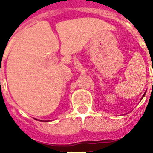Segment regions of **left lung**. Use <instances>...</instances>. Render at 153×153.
I'll use <instances>...</instances> for the list:
<instances>
[{
  "instance_id": "1",
  "label": "left lung",
  "mask_w": 153,
  "mask_h": 153,
  "mask_svg": "<svg viewBox=\"0 0 153 153\" xmlns=\"http://www.w3.org/2000/svg\"><path fill=\"white\" fill-rule=\"evenodd\" d=\"M145 93H144V94H143V97H144V95H145ZM143 97H142V98H143Z\"/></svg>"
}]
</instances>
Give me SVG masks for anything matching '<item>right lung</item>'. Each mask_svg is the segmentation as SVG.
Here are the masks:
<instances>
[{"label": "right lung", "mask_w": 153, "mask_h": 153, "mask_svg": "<svg viewBox=\"0 0 153 153\" xmlns=\"http://www.w3.org/2000/svg\"><path fill=\"white\" fill-rule=\"evenodd\" d=\"M41 121H42V120H41Z\"/></svg>", "instance_id": "obj_1"}]
</instances>
